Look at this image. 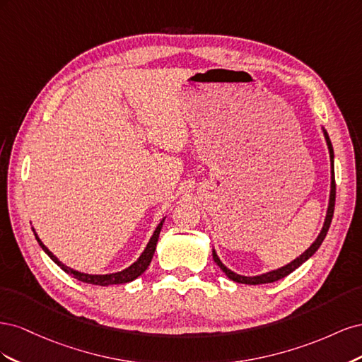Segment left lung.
Segmentation results:
<instances>
[{
    "mask_svg": "<svg viewBox=\"0 0 362 362\" xmlns=\"http://www.w3.org/2000/svg\"><path fill=\"white\" fill-rule=\"evenodd\" d=\"M325 137H326V141H327V148H329V152H331V161H332V184H331V199H329V208H327L326 221H325L323 229H322V233L319 234V237H317L315 242L310 246V249H306L299 258H296L294 261H291L290 264L284 266V267H281V269H278V270L269 272V273H266V275H261V276H252V278H249V276H240V275H237V273H234V272H231L229 269H226V267L222 264V262H221V259H218V257L216 255V252L213 250V258H214V261L217 262V266L221 267V269L226 273V276H228L229 279H233L234 282H240V284H247V286H259V284L275 282V281H278V279L286 278L287 275H290L291 272H294V270L298 269L299 266H302L303 262H305L306 259H308L310 257H313V255L315 254V250L320 247V245L323 243V240H325V237H326V234H327V229H329L331 222H332L334 208H335V193H337V192H335V190H337V189H335V177H334V149H332V144H331L329 137H327V134H326V131H325Z\"/></svg>",
    "mask_w": 362,
    "mask_h": 362,
    "instance_id": "1",
    "label": "left lung"
}]
</instances>
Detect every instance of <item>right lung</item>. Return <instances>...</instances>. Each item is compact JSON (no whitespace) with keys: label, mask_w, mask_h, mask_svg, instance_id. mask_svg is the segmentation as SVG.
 Returning a JSON list of instances; mask_svg holds the SVG:
<instances>
[{"label":"right lung","mask_w":362,"mask_h":362,"mask_svg":"<svg viewBox=\"0 0 362 362\" xmlns=\"http://www.w3.org/2000/svg\"><path fill=\"white\" fill-rule=\"evenodd\" d=\"M161 226H163V221H161V223L157 226L154 235L151 237V240H149V243H148L145 252L140 255V258L134 262L133 266H129L128 269H125V270H122V272H119V273H112V275H87V273H80V272H75V270L66 267L64 264H62V262L51 254V252L48 250V247H47L45 245H43V243L40 242V240L37 238V235H36V234H35V235H36V240L39 242L40 247L47 252V255H48L54 262H56L57 266H60L62 270L69 273V275H72L75 279H78V281H81V282L92 284V286L105 287V286H113V284H125V282L133 281V279H136L137 276H140L141 273H144V272L148 269L152 257H154V252H156V246H157V242H158V235H160V231H161Z\"/></svg>","instance_id":"obj_1"}]
</instances>
